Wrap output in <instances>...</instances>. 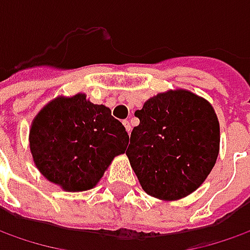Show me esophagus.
<instances>
[{
    "label": "esophagus",
    "instance_id": "obj_1",
    "mask_svg": "<svg viewBox=\"0 0 250 250\" xmlns=\"http://www.w3.org/2000/svg\"><path fill=\"white\" fill-rule=\"evenodd\" d=\"M123 125H125L127 133H130V131H131V125H130V122H128V120H125V122H123Z\"/></svg>",
    "mask_w": 250,
    "mask_h": 250
}]
</instances>
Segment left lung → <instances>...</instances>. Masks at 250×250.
I'll return each instance as SVG.
<instances>
[{
  "mask_svg": "<svg viewBox=\"0 0 250 250\" xmlns=\"http://www.w3.org/2000/svg\"><path fill=\"white\" fill-rule=\"evenodd\" d=\"M125 151L146 194L173 201L207 179L220 152V123L208 101L170 89L146 101Z\"/></svg>",
  "mask_w": 250,
  "mask_h": 250,
  "instance_id": "left-lung-1",
  "label": "left lung"
}]
</instances>
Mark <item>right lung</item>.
Segmentation results:
<instances>
[{
    "mask_svg": "<svg viewBox=\"0 0 250 250\" xmlns=\"http://www.w3.org/2000/svg\"><path fill=\"white\" fill-rule=\"evenodd\" d=\"M128 134L109 107L85 93L57 96L33 119L29 146L46 179L65 191L95 188L114 157L125 154Z\"/></svg>",
    "mask_w": 250,
    "mask_h": 250,
    "instance_id": "obj_1",
    "label": "right lung"
}]
</instances>
